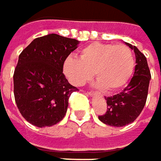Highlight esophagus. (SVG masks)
<instances>
[{
  "instance_id": "1",
  "label": "esophagus",
  "mask_w": 161,
  "mask_h": 161,
  "mask_svg": "<svg viewBox=\"0 0 161 161\" xmlns=\"http://www.w3.org/2000/svg\"><path fill=\"white\" fill-rule=\"evenodd\" d=\"M88 93H89V95H91V96H92V95H94V94H95V92H94L93 91H89V92H88Z\"/></svg>"
}]
</instances>
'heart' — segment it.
Segmentation results:
<instances>
[{
    "label": "heart",
    "mask_w": 161,
    "mask_h": 161,
    "mask_svg": "<svg viewBox=\"0 0 161 161\" xmlns=\"http://www.w3.org/2000/svg\"><path fill=\"white\" fill-rule=\"evenodd\" d=\"M80 58L68 57L63 64V71L69 80L81 86L94 76L106 91L120 89L129 80L135 69V57L125 45L94 42L84 47Z\"/></svg>",
    "instance_id": "heart-1"
}]
</instances>
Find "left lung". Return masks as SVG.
I'll return each instance as SVG.
<instances>
[{"mask_svg": "<svg viewBox=\"0 0 161 161\" xmlns=\"http://www.w3.org/2000/svg\"><path fill=\"white\" fill-rule=\"evenodd\" d=\"M126 45L136 55L134 76L129 84L120 93L105 97L107 110L105 114L98 116L105 125L117 127L131 124L138 117L146 104L151 79L147 61L143 53L135 46L128 43Z\"/></svg>", "mask_w": 161, "mask_h": 161, "instance_id": "8db88e82", "label": "left lung"}]
</instances>
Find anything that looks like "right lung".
Segmentation results:
<instances>
[{"label": "right lung", "instance_id": "1", "mask_svg": "<svg viewBox=\"0 0 161 161\" xmlns=\"http://www.w3.org/2000/svg\"><path fill=\"white\" fill-rule=\"evenodd\" d=\"M79 41L57 34L37 37L19 55L14 73V93L21 114L30 124L51 126L62 120L69 98L78 91L63 73L68 56Z\"/></svg>", "mask_w": 161, "mask_h": 161}]
</instances>
